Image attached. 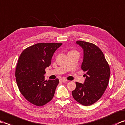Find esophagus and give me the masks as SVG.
<instances>
[{
	"instance_id": "obj_1",
	"label": "esophagus",
	"mask_w": 125,
	"mask_h": 125,
	"mask_svg": "<svg viewBox=\"0 0 125 125\" xmlns=\"http://www.w3.org/2000/svg\"><path fill=\"white\" fill-rule=\"evenodd\" d=\"M60 81L61 82H63V83H64V82H68V81L67 80V79H65L64 78H61L60 79Z\"/></svg>"
}]
</instances>
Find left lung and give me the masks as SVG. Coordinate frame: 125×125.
<instances>
[{
  "label": "left lung",
  "mask_w": 125,
  "mask_h": 125,
  "mask_svg": "<svg viewBox=\"0 0 125 125\" xmlns=\"http://www.w3.org/2000/svg\"><path fill=\"white\" fill-rule=\"evenodd\" d=\"M76 43L83 50L81 68L86 73L83 84L76 82L72 94L79 104L89 106L97 102L106 89L110 76V66L102 50L95 44L83 41H77Z\"/></svg>",
  "instance_id": "8db88e82"
}]
</instances>
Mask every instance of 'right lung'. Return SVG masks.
Listing matches in <instances>:
<instances>
[{
    "label": "right lung",
    "mask_w": 125,
    "mask_h": 125,
    "mask_svg": "<svg viewBox=\"0 0 125 125\" xmlns=\"http://www.w3.org/2000/svg\"><path fill=\"white\" fill-rule=\"evenodd\" d=\"M62 43H39L25 49L19 57L15 77L21 94L29 102L41 106L51 100L59 80L44 81L45 69Z\"/></svg>",
    "instance_id": "obj_1"
}]
</instances>
